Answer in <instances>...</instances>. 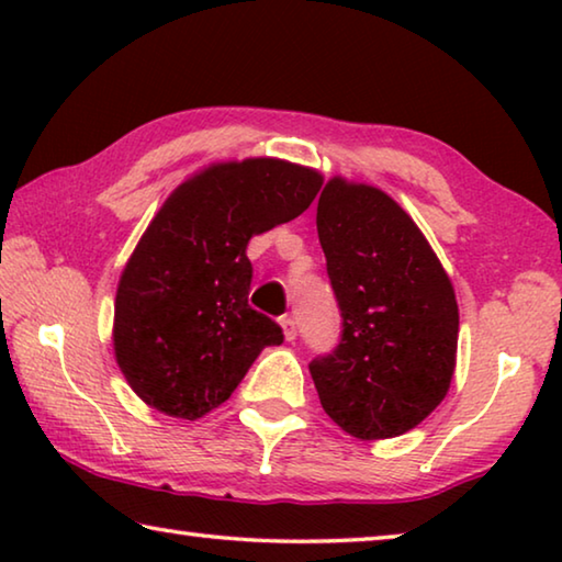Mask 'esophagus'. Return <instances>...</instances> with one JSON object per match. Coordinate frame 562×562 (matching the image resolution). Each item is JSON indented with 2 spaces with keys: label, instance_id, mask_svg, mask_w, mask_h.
I'll return each instance as SVG.
<instances>
[{
  "label": "esophagus",
  "instance_id": "esophagus-1",
  "mask_svg": "<svg viewBox=\"0 0 562 562\" xmlns=\"http://www.w3.org/2000/svg\"><path fill=\"white\" fill-rule=\"evenodd\" d=\"M280 327H282V335H284V339H288V341H294V339H297V322H294V317L284 315V317L280 319Z\"/></svg>",
  "mask_w": 562,
  "mask_h": 562
}]
</instances>
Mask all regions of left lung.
<instances>
[{"instance_id": "left-lung-1", "label": "left lung", "mask_w": 562, "mask_h": 562, "mask_svg": "<svg viewBox=\"0 0 562 562\" xmlns=\"http://www.w3.org/2000/svg\"><path fill=\"white\" fill-rule=\"evenodd\" d=\"M317 233L345 327L339 347L310 364L319 404L355 439H394L449 394L459 349L451 278L382 188L329 178Z\"/></svg>"}]
</instances>
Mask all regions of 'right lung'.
<instances>
[{"label": "right lung", "mask_w": 562, "mask_h": 562, "mask_svg": "<svg viewBox=\"0 0 562 562\" xmlns=\"http://www.w3.org/2000/svg\"><path fill=\"white\" fill-rule=\"evenodd\" d=\"M315 168L282 158L211 164L166 198L123 268L113 355L140 402L176 418L221 406L282 329L247 304L250 237L307 211Z\"/></svg>", "instance_id": "add662e5"}]
</instances>
